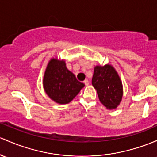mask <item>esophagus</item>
<instances>
[{
    "label": "esophagus",
    "mask_w": 157,
    "mask_h": 157,
    "mask_svg": "<svg viewBox=\"0 0 157 157\" xmlns=\"http://www.w3.org/2000/svg\"><path fill=\"white\" fill-rule=\"evenodd\" d=\"M83 82H84V83H85L86 86H89V81L88 80H85L83 81Z\"/></svg>",
    "instance_id": "1"
}]
</instances>
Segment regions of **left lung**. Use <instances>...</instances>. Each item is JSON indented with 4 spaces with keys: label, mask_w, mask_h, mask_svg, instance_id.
I'll list each match as a JSON object with an SVG mask.
<instances>
[{
    "label": "left lung",
    "mask_w": 157,
    "mask_h": 157,
    "mask_svg": "<svg viewBox=\"0 0 157 157\" xmlns=\"http://www.w3.org/2000/svg\"><path fill=\"white\" fill-rule=\"evenodd\" d=\"M92 83L97 90L100 101L107 109H115L123 97V85L113 65H95Z\"/></svg>",
    "instance_id": "left-lung-1"
}]
</instances>
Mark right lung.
<instances>
[{
    "label": "right lung",
    "instance_id": "right-lung-1",
    "mask_svg": "<svg viewBox=\"0 0 157 157\" xmlns=\"http://www.w3.org/2000/svg\"><path fill=\"white\" fill-rule=\"evenodd\" d=\"M42 83L48 97L59 104L70 103L85 86L67 68L65 60L56 57L48 62Z\"/></svg>",
    "mask_w": 157,
    "mask_h": 157
}]
</instances>
